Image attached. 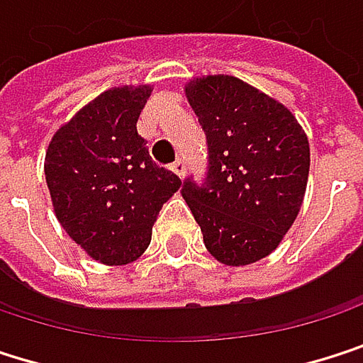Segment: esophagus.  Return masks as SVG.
<instances>
[{
    "mask_svg": "<svg viewBox=\"0 0 363 363\" xmlns=\"http://www.w3.org/2000/svg\"><path fill=\"white\" fill-rule=\"evenodd\" d=\"M171 171H173V173H177V175L182 177V175H184V171H186V162H184V158H177V160L171 164Z\"/></svg>",
    "mask_w": 363,
    "mask_h": 363,
    "instance_id": "esophagus-1",
    "label": "esophagus"
}]
</instances>
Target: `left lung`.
I'll list each match as a JSON object with an SVG mask.
<instances>
[{"label": "left lung", "mask_w": 363, "mask_h": 363, "mask_svg": "<svg viewBox=\"0 0 363 363\" xmlns=\"http://www.w3.org/2000/svg\"><path fill=\"white\" fill-rule=\"evenodd\" d=\"M186 96L207 137L203 184L182 194L209 254L228 267L267 258L291 228L308 179V139L294 113L233 76H205Z\"/></svg>", "instance_id": "obj_1"}]
</instances>
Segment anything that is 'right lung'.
I'll use <instances>...</instances> for the list:
<instances>
[{
    "mask_svg": "<svg viewBox=\"0 0 363 363\" xmlns=\"http://www.w3.org/2000/svg\"><path fill=\"white\" fill-rule=\"evenodd\" d=\"M152 86L101 92L63 124L46 150V184L65 233L107 267L135 262L182 179L158 167L137 118Z\"/></svg>",
    "mask_w": 363,
    "mask_h": 363,
    "instance_id": "add662e5",
    "label": "right lung"
}]
</instances>
